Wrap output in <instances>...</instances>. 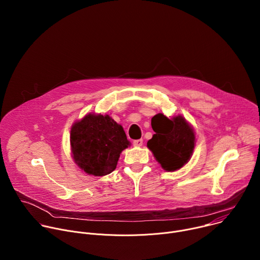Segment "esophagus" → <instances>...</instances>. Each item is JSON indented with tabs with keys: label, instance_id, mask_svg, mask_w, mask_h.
Instances as JSON below:
<instances>
[{
	"label": "esophagus",
	"instance_id": "esophagus-1",
	"mask_svg": "<svg viewBox=\"0 0 260 260\" xmlns=\"http://www.w3.org/2000/svg\"><path fill=\"white\" fill-rule=\"evenodd\" d=\"M133 144H134V146H135V147H141V146L143 145V139L135 140V141L133 142Z\"/></svg>",
	"mask_w": 260,
	"mask_h": 260
}]
</instances>
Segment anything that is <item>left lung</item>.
<instances>
[{"instance_id": "obj_1", "label": "left lung", "mask_w": 260, "mask_h": 260, "mask_svg": "<svg viewBox=\"0 0 260 260\" xmlns=\"http://www.w3.org/2000/svg\"><path fill=\"white\" fill-rule=\"evenodd\" d=\"M151 125L155 134L147 142V147L161 168L175 172L186 165L192 156L197 140L191 124L182 115L169 119L158 113L151 119Z\"/></svg>"}]
</instances>
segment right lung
<instances>
[{
  "mask_svg": "<svg viewBox=\"0 0 260 260\" xmlns=\"http://www.w3.org/2000/svg\"><path fill=\"white\" fill-rule=\"evenodd\" d=\"M74 162L88 175L112 173L121 152L131 145L123 127L109 115L88 113L73 123L70 133Z\"/></svg>",
  "mask_w": 260,
  "mask_h": 260,
  "instance_id": "obj_1",
  "label": "right lung"
}]
</instances>
